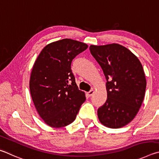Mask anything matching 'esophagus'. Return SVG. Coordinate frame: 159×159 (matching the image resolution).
I'll use <instances>...</instances> for the list:
<instances>
[{"mask_svg":"<svg viewBox=\"0 0 159 159\" xmlns=\"http://www.w3.org/2000/svg\"><path fill=\"white\" fill-rule=\"evenodd\" d=\"M94 93V91L92 89V90H91L90 91H89V92L87 93V95L89 96H91L93 95V94Z\"/></svg>","mask_w":159,"mask_h":159,"instance_id":"esophagus-1","label":"esophagus"}]
</instances>
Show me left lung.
Returning a JSON list of instances; mask_svg holds the SVG:
<instances>
[{
	"mask_svg": "<svg viewBox=\"0 0 159 159\" xmlns=\"http://www.w3.org/2000/svg\"><path fill=\"white\" fill-rule=\"evenodd\" d=\"M89 49L107 80V97L98 110L99 121L111 129L126 126L138 114L145 94L143 66L134 54L119 44L91 45Z\"/></svg>",
	"mask_w": 159,
	"mask_h": 159,
	"instance_id": "obj_1",
	"label": "left lung"
}]
</instances>
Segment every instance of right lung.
Segmentation results:
<instances>
[{
    "instance_id": "right-lung-1",
    "label": "right lung",
    "mask_w": 159,
    "mask_h": 159,
    "mask_svg": "<svg viewBox=\"0 0 159 159\" xmlns=\"http://www.w3.org/2000/svg\"><path fill=\"white\" fill-rule=\"evenodd\" d=\"M87 44L63 39L44 47L30 73V95L38 115L52 128L68 126L75 121L85 101L78 89L71 70L76 56L87 49Z\"/></svg>"
}]
</instances>
